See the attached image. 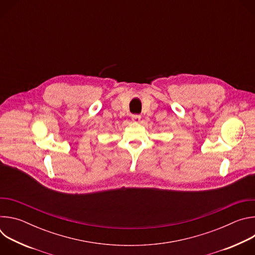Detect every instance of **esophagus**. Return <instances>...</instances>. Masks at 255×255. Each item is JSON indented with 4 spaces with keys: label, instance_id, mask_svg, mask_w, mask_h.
I'll return each instance as SVG.
<instances>
[{
    "label": "esophagus",
    "instance_id": "obj_1",
    "mask_svg": "<svg viewBox=\"0 0 255 255\" xmlns=\"http://www.w3.org/2000/svg\"><path fill=\"white\" fill-rule=\"evenodd\" d=\"M141 120V116L140 115H133L132 116V121L135 123H139Z\"/></svg>",
    "mask_w": 255,
    "mask_h": 255
}]
</instances>
